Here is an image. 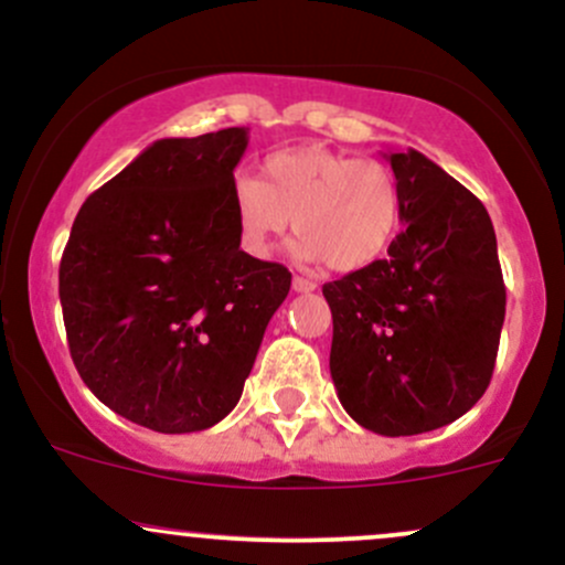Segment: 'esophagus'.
Here are the masks:
<instances>
[{"instance_id": "1", "label": "esophagus", "mask_w": 565, "mask_h": 565, "mask_svg": "<svg viewBox=\"0 0 565 565\" xmlns=\"http://www.w3.org/2000/svg\"><path fill=\"white\" fill-rule=\"evenodd\" d=\"M292 289H295V292H313V289H316V284L311 281V278H302V276H295L292 278Z\"/></svg>"}]
</instances>
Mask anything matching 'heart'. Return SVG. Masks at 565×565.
Returning <instances> with one entry per match:
<instances>
[{"mask_svg": "<svg viewBox=\"0 0 565 565\" xmlns=\"http://www.w3.org/2000/svg\"><path fill=\"white\" fill-rule=\"evenodd\" d=\"M233 214L252 257H268L295 222L302 259H324L327 268L351 273L392 249L402 225V190L381 160L300 145L270 152L259 179H235Z\"/></svg>", "mask_w": 565, "mask_h": 565, "instance_id": "obj_1", "label": "heart"}]
</instances>
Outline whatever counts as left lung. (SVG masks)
Listing matches in <instances>:
<instances>
[{"label": "left lung", "mask_w": 565, "mask_h": 565, "mask_svg": "<svg viewBox=\"0 0 565 565\" xmlns=\"http://www.w3.org/2000/svg\"><path fill=\"white\" fill-rule=\"evenodd\" d=\"M405 231L386 259L324 284L330 373L364 429L454 424L491 383L507 289L486 206L426 154L388 152Z\"/></svg>", "instance_id": "1"}]
</instances>
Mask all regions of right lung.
I'll return each mask as SVG.
<instances>
[{
	"instance_id": "add662e5",
	"label": "right lung",
	"mask_w": 565,
	"mask_h": 565,
	"mask_svg": "<svg viewBox=\"0 0 565 565\" xmlns=\"http://www.w3.org/2000/svg\"><path fill=\"white\" fill-rule=\"evenodd\" d=\"M249 128L158 139L79 209L61 257L66 340L109 411L163 434L238 405L292 273L241 249L233 171Z\"/></svg>"
}]
</instances>
